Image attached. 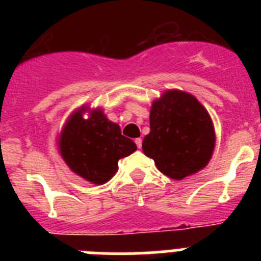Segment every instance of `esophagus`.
<instances>
[{
    "mask_svg": "<svg viewBox=\"0 0 261 261\" xmlns=\"http://www.w3.org/2000/svg\"><path fill=\"white\" fill-rule=\"evenodd\" d=\"M135 142H136V145H137L138 149H141V146H142V140H141V138H136Z\"/></svg>",
    "mask_w": 261,
    "mask_h": 261,
    "instance_id": "34e87169",
    "label": "esophagus"
}]
</instances>
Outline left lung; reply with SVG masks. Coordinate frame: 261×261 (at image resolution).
<instances>
[{"label":"left lung","instance_id":"1","mask_svg":"<svg viewBox=\"0 0 261 261\" xmlns=\"http://www.w3.org/2000/svg\"><path fill=\"white\" fill-rule=\"evenodd\" d=\"M216 146L211 115L190 93L167 90L153 100L142 150L166 176L181 180L208 165Z\"/></svg>","mask_w":261,"mask_h":261}]
</instances>
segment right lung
Here are the masks:
<instances>
[{
  "label": "right lung",
  "mask_w": 261,
  "mask_h": 261,
  "mask_svg": "<svg viewBox=\"0 0 261 261\" xmlns=\"http://www.w3.org/2000/svg\"><path fill=\"white\" fill-rule=\"evenodd\" d=\"M57 149L75 175L100 186L116 174L119 159L135 153L137 146L121 135L120 126L107 119L102 108L81 106L61 128Z\"/></svg>",
  "instance_id": "obj_1"
}]
</instances>
